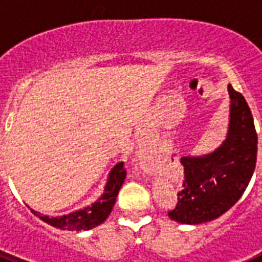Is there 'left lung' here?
<instances>
[{"label":"left lung","instance_id":"1","mask_svg":"<svg viewBox=\"0 0 262 262\" xmlns=\"http://www.w3.org/2000/svg\"><path fill=\"white\" fill-rule=\"evenodd\" d=\"M231 98L227 138L214 152L185 156L184 184L168 215L182 224L214 221L235 205L251 181L257 159V134L244 97L228 85Z\"/></svg>","mask_w":262,"mask_h":262}]
</instances>
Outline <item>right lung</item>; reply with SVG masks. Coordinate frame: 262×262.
<instances>
[{
  "label": "right lung",
  "mask_w": 262,
  "mask_h": 262,
  "mask_svg": "<svg viewBox=\"0 0 262 262\" xmlns=\"http://www.w3.org/2000/svg\"><path fill=\"white\" fill-rule=\"evenodd\" d=\"M126 174L127 173L123 168V163H118L114 168L111 169L102 195L99 196L94 203L86 206L84 209L77 210V211L69 212V214L62 215V216H48V215H41L40 212L34 211L30 207L29 209L40 221L55 227V228L68 231L92 230L94 227L103 223L106 217L110 215L111 210L115 205L119 189L124 182Z\"/></svg>",
  "instance_id": "add662e5"
}]
</instances>
